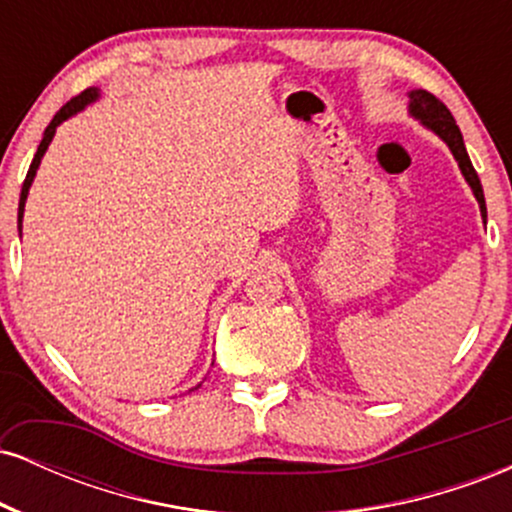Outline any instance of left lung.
I'll return each instance as SVG.
<instances>
[{
  "label": "left lung",
  "mask_w": 512,
  "mask_h": 512,
  "mask_svg": "<svg viewBox=\"0 0 512 512\" xmlns=\"http://www.w3.org/2000/svg\"><path fill=\"white\" fill-rule=\"evenodd\" d=\"M409 113L414 115L416 120H421V125L431 129V132H436L438 137L448 144L452 156H455L457 166H460V170H462L464 180H467V185L472 187L474 197H477L479 209H481V219H484V223H486L484 190H481V180H479L477 170H474L472 161H469V156H467V149H464L462 132H460V127L455 125V117L450 115V110L445 108V105L440 103L433 93L424 91V88H416V91L409 93Z\"/></svg>",
  "instance_id": "1"
}]
</instances>
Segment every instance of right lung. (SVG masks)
Instances as JSON below:
<instances>
[{"label":"right lung","instance_id":"right-lung-1","mask_svg":"<svg viewBox=\"0 0 512 512\" xmlns=\"http://www.w3.org/2000/svg\"><path fill=\"white\" fill-rule=\"evenodd\" d=\"M96 98H98V88H86V91H81L79 96L72 98V101H69L67 105H62V108L57 110V115L52 117V122H50V125L45 127L43 142H40L38 151H35V156H33V163H31V168H28V175H26V180H23V187H21V199H19V231H21V221H23V207H26L28 190H31V185H33L35 170H38V166H40V158H43V156H45V151H48V146H50V142H52V137H55L57 127H60L64 120H69V117L79 113V110H84L86 105L96 101Z\"/></svg>","mask_w":512,"mask_h":512}]
</instances>
